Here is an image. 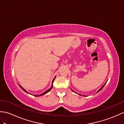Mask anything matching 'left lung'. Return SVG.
<instances>
[{
    "mask_svg": "<svg viewBox=\"0 0 124 124\" xmlns=\"http://www.w3.org/2000/svg\"><path fill=\"white\" fill-rule=\"evenodd\" d=\"M106 83H107V82H106V83H105V85H103V86H102V87H101V88H100V89H99V90H98V91H97V93H98V92H99V91H100V90H101V89H102V88H103V87H104V86H105V85H106ZM71 90H72V89H71ZM72 91H73V92H74V91H73V90H72ZM79 94V95H81V94Z\"/></svg>",
    "mask_w": 124,
    "mask_h": 124,
    "instance_id": "8db88e82",
    "label": "left lung"
}]
</instances>
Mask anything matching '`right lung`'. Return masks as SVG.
Returning <instances> with one entry per match:
<instances>
[{"mask_svg": "<svg viewBox=\"0 0 124 124\" xmlns=\"http://www.w3.org/2000/svg\"><path fill=\"white\" fill-rule=\"evenodd\" d=\"M55 79V78H54V79L53 80V81H52V85H51V87L50 88V89H48V90H47V91H46L45 92H44V93H42V94H39V95H34V96H36V97H39V96H42V95H44V94H46V93H48V92H49V91H50L51 90V89H52V88H53V82H54V79ZM19 85V87H21L22 89H23V90H24L25 92H26V93H27V92L25 90V89H24V88H23L22 87V86H21V85Z\"/></svg>", "mask_w": 124, "mask_h": 124, "instance_id": "add662e5", "label": "right lung"}]
</instances>
